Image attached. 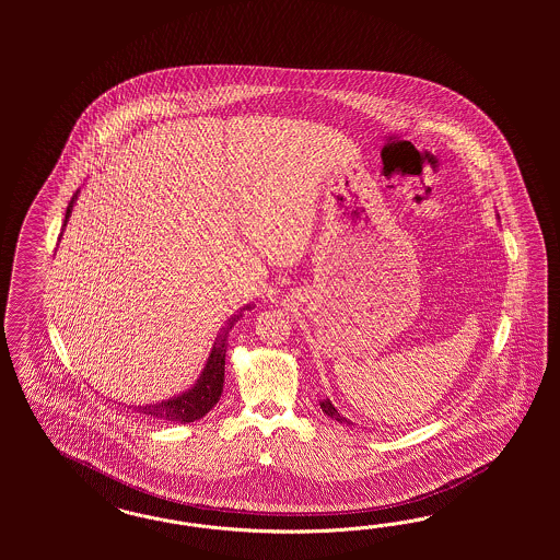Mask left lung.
Returning a JSON list of instances; mask_svg holds the SVG:
<instances>
[{
    "mask_svg": "<svg viewBox=\"0 0 560 560\" xmlns=\"http://www.w3.org/2000/svg\"><path fill=\"white\" fill-rule=\"evenodd\" d=\"M320 408H323V412H326V415H328V417H330V419H335V421H339V423L353 424V423H351V421H347V419H345V417H342V415H340L339 410H337V408H335V405H332V402H330V400H328V398H326V400H323V402H320Z\"/></svg>",
    "mask_w": 560,
    "mask_h": 560,
    "instance_id": "8db88e82",
    "label": "left lung"
}]
</instances>
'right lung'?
<instances>
[{"label": "right lung", "mask_w": 560, "mask_h": 560, "mask_svg": "<svg viewBox=\"0 0 560 560\" xmlns=\"http://www.w3.org/2000/svg\"><path fill=\"white\" fill-rule=\"evenodd\" d=\"M80 192V190H78ZM78 192L73 195V199L69 201L68 211H66V221H63V228L68 225L69 215H71V209L73 203L78 199ZM253 305H244L240 310V314L232 316L225 328H221V335L215 340L209 359L205 363L203 372L199 375V380L195 382L192 388H188L187 392L168 398V400H162V402H155V405H145V407H133L137 412L150 417L153 421H162V423H192V421H199L203 419L205 415L211 410V408L218 405L220 400L221 392H223V373H225V349H228V332L232 330L234 323H237V318L242 316L244 310H250Z\"/></svg>", "instance_id": "1"}]
</instances>
